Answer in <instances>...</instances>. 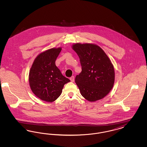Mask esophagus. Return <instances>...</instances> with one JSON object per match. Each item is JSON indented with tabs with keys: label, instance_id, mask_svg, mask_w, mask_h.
<instances>
[{
	"label": "esophagus",
	"instance_id": "34e87169",
	"mask_svg": "<svg viewBox=\"0 0 147 147\" xmlns=\"http://www.w3.org/2000/svg\"><path fill=\"white\" fill-rule=\"evenodd\" d=\"M70 80L71 82H74V77L72 76V77H70Z\"/></svg>",
	"mask_w": 147,
	"mask_h": 147
}]
</instances>
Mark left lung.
<instances>
[{"mask_svg":"<svg viewBox=\"0 0 147 147\" xmlns=\"http://www.w3.org/2000/svg\"><path fill=\"white\" fill-rule=\"evenodd\" d=\"M72 49L80 59L82 71L75 82L82 95L89 101L102 99L112 89L115 71L111 61L98 46L76 43Z\"/></svg>","mask_w":147,"mask_h":147,"instance_id":"1","label":"left lung"}]
</instances>
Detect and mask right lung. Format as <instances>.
<instances>
[{
	"instance_id": "right-lung-1",
	"label": "right lung",
	"mask_w": 147,
	"mask_h": 147,
	"mask_svg": "<svg viewBox=\"0 0 147 147\" xmlns=\"http://www.w3.org/2000/svg\"><path fill=\"white\" fill-rule=\"evenodd\" d=\"M61 47L41 53L35 58L29 72L30 86L35 95L43 101L52 102L58 98L64 84L70 80L62 74L56 65Z\"/></svg>"
}]
</instances>
